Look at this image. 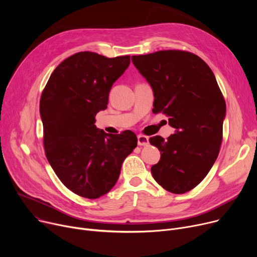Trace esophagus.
<instances>
[{"instance_id":"1","label":"esophagus","mask_w":257,"mask_h":257,"mask_svg":"<svg viewBox=\"0 0 257 257\" xmlns=\"http://www.w3.org/2000/svg\"><path fill=\"white\" fill-rule=\"evenodd\" d=\"M138 145L141 146V147H146L149 145V139H148L147 137L145 136H138Z\"/></svg>"}]
</instances>
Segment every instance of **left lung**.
I'll use <instances>...</instances> for the list:
<instances>
[{"mask_svg":"<svg viewBox=\"0 0 257 257\" xmlns=\"http://www.w3.org/2000/svg\"><path fill=\"white\" fill-rule=\"evenodd\" d=\"M131 60L153 90V112L169 115L175 128L166 141L149 140L161 154L152 176L168 192L184 194L205 178L219 155L223 94L210 67L193 53L159 51Z\"/></svg>","mask_w":257,"mask_h":257,"instance_id":"obj_1","label":"left lung"}]
</instances>
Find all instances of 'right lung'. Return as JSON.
Segmentation results:
<instances>
[{"mask_svg": "<svg viewBox=\"0 0 257 257\" xmlns=\"http://www.w3.org/2000/svg\"><path fill=\"white\" fill-rule=\"evenodd\" d=\"M129 64L130 56L76 53L54 70L40 98L48 161L60 181L81 197L97 199L109 192L124 159L138 146L130 130L108 134L94 125Z\"/></svg>", "mask_w": 257, "mask_h": 257, "instance_id": "obj_1", "label": "right lung"}]
</instances>
